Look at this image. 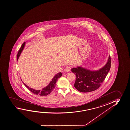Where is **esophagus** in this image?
I'll list each match as a JSON object with an SVG mask.
<instances>
[{
    "label": "esophagus",
    "mask_w": 130,
    "mask_h": 130,
    "mask_svg": "<svg viewBox=\"0 0 130 130\" xmlns=\"http://www.w3.org/2000/svg\"><path fill=\"white\" fill-rule=\"evenodd\" d=\"M71 70V68L70 67V66H67L66 68H65V69L64 70V71L66 72H70Z\"/></svg>",
    "instance_id": "obj_1"
}]
</instances>
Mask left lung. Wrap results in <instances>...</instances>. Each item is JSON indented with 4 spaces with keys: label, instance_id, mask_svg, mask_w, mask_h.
<instances>
[{
    "label": "left lung",
    "instance_id": "8db88e82",
    "mask_svg": "<svg viewBox=\"0 0 130 130\" xmlns=\"http://www.w3.org/2000/svg\"><path fill=\"white\" fill-rule=\"evenodd\" d=\"M111 60L109 56L106 64L97 71L90 70L79 66L72 69V72L76 76L74 84L76 89L82 92H89L99 88L110 70Z\"/></svg>",
    "mask_w": 130,
    "mask_h": 130
}]
</instances>
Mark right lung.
Returning <instances> with one entry per match:
<instances>
[{"instance_id":"add662e5","label":"right lung","mask_w":130,"mask_h":130,"mask_svg":"<svg viewBox=\"0 0 130 130\" xmlns=\"http://www.w3.org/2000/svg\"><path fill=\"white\" fill-rule=\"evenodd\" d=\"M25 42H24L22 44L21 48L20 49L19 51H18V55H17V60H18L20 55L21 53V52L23 50L24 47L25 45ZM61 76H62V74L61 73V72L56 74V75L54 77V78H53V79L50 83L46 87L43 88L42 90H36L35 89H32L30 87H29L28 86L26 85L25 83H23L25 87H27V88L29 89L30 91L32 92L34 94H35V95H41V96H46V95L50 94L51 93V92L53 91V90L55 88V86L56 84V82H57V80L58 79V78L60 77Z\"/></svg>"}]
</instances>
